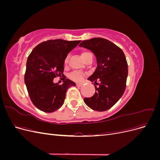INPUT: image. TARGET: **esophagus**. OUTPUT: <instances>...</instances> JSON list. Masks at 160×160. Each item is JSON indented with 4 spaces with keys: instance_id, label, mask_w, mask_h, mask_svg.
Returning a JSON list of instances; mask_svg holds the SVG:
<instances>
[{
    "instance_id": "1",
    "label": "esophagus",
    "mask_w": 160,
    "mask_h": 160,
    "mask_svg": "<svg viewBox=\"0 0 160 160\" xmlns=\"http://www.w3.org/2000/svg\"><path fill=\"white\" fill-rule=\"evenodd\" d=\"M76 85H77V87H79V88H80V87H81V86L83 85H82L81 83H77V84H76Z\"/></svg>"
}]
</instances>
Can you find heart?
<instances>
[{
    "instance_id": "1",
    "label": "heart",
    "mask_w": 160,
    "mask_h": 160,
    "mask_svg": "<svg viewBox=\"0 0 160 160\" xmlns=\"http://www.w3.org/2000/svg\"><path fill=\"white\" fill-rule=\"evenodd\" d=\"M89 54H90V52L88 51H83L81 53V57L82 59L83 60L85 59V58L88 56ZM69 56L68 55L64 61V64L67 65V62H68L69 61ZM69 78L76 82H81L83 80L84 77H85V73H83V72H81V71H74L71 72V73L69 75Z\"/></svg>"
}]
</instances>
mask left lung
<instances>
[{"mask_svg": "<svg viewBox=\"0 0 160 160\" xmlns=\"http://www.w3.org/2000/svg\"><path fill=\"white\" fill-rule=\"evenodd\" d=\"M93 52L98 66L88 79L94 83L100 81L91 98H84L91 109L108 110L122 98L126 88L128 74V62L123 51L112 42L103 38H93L83 41L79 45Z\"/></svg>", "mask_w": 160, "mask_h": 160, "instance_id": "8db88e82", "label": "left lung"}]
</instances>
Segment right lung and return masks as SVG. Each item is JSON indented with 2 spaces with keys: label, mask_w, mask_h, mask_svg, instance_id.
Masks as SVG:
<instances>
[{
  "label": "right lung",
  "mask_w": 160,
  "mask_h": 160,
  "mask_svg": "<svg viewBox=\"0 0 160 160\" xmlns=\"http://www.w3.org/2000/svg\"><path fill=\"white\" fill-rule=\"evenodd\" d=\"M81 41L48 40L38 44L28 55L25 83L32 103L47 113L54 112L63 104L66 92L75 83L66 79L62 85L53 79L64 75V61Z\"/></svg>",
  "instance_id": "obj_1"
}]
</instances>
